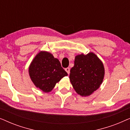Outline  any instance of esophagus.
I'll return each mask as SVG.
<instances>
[{"mask_svg": "<svg viewBox=\"0 0 130 130\" xmlns=\"http://www.w3.org/2000/svg\"><path fill=\"white\" fill-rule=\"evenodd\" d=\"M70 68H69V67H67V68H66L65 69V70H66V72L67 73H68V74H70Z\"/></svg>", "mask_w": 130, "mask_h": 130, "instance_id": "1", "label": "esophagus"}]
</instances>
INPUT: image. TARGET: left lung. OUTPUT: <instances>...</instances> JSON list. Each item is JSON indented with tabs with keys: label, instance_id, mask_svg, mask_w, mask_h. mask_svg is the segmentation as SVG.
Instances as JSON below:
<instances>
[{
	"label": "left lung",
	"instance_id": "left-lung-1",
	"mask_svg": "<svg viewBox=\"0 0 130 130\" xmlns=\"http://www.w3.org/2000/svg\"><path fill=\"white\" fill-rule=\"evenodd\" d=\"M74 63L69 76L70 82L77 94L85 97L90 96L98 89L104 80V64L92 52L77 55Z\"/></svg>",
	"mask_w": 130,
	"mask_h": 130
}]
</instances>
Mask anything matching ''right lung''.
<instances>
[{"label": "right lung", "mask_w": 130, "mask_h": 130, "mask_svg": "<svg viewBox=\"0 0 130 130\" xmlns=\"http://www.w3.org/2000/svg\"><path fill=\"white\" fill-rule=\"evenodd\" d=\"M28 72L35 86L45 93L51 92L57 83L68 75L59 60L46 51H41L35 56Z\"/></svg>", "instance_id": "obj_1"}]
</instances>
